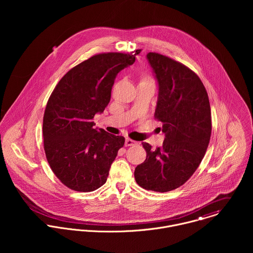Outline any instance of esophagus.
<instances>
[{
    "mask_svg": "<svg viewBox=\"0 0 253 253\" xmlns=\"http://www.w3.org/2000/svg\"><path fill=\"white\" fill-rule=\"evenodd\" d=\"M134 145H136V141H134L130 138L126 139V146H134Z\"/></svg>",
    "mask_w": 253,
    "mask_h": 253,
    "instance_id": "1",
    "label": "esophagus"
}]
</instances>
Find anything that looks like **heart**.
I'll use <instances>...</instances> for the list:
<instances>
[{
  "label": "heart",
  "mask_w": 253,
  "mask_h": 253,
  "mask_svg": "<svg viewBox=\"0 0 253 253\" xmlns=\"http://www.w3.org/2000/svg\"><path fill=\"white\" fill-rule=\"evenodd\" d=\"M140 83H152V80L147 75H144V76L141 77V82Z\"/></svg>",
  "instance_id": "1"
}]
</instances>
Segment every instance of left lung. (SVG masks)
I'll return each mask as SVG.
<instances>
[{"mask_svg":"<svg viewBox=\"0 0 253 253\" xmlns=\"http://www.w3.org/2000/svg\"><path fill=\"white\" fill-rule=\"evenodd\" d=\"M147 59L159 84L155 119L163 123L166 138L155 150L142 143L147 156L134 178L143 189L164 193L182 186L199 168L211 135V112L196 73L157 52H149Z\"/></svg>","mask_w":253,"mask_h":253,"instance_id":"left-lung-1","label":"left lung"}]
</instances>
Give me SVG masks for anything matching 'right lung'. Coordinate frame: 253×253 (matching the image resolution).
I'll list each match as a JSON object with an SVG mask.
<instances>
[{
    "label": "right lung",
    "mask_w": 253,
    "mask_h": 253,
    "mask_svg": "<svg viewBox=\"0 0 253 253\" xmlns=\"http://www.w3.org/2000/svg\"><path fill=\"white\" fill-rule=\"evenodd\" d=\"M139 52L95 54L66 73L51 92L42 121L43 149L51 170L69 189L91 192L107 180L125 137L93 128L92 120L108 105L118 73Z\"/></svg>",
    "instance_id": "right-lung-1"
}]
</instances>
